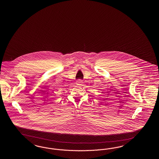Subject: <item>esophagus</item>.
<instances>
[{"label": "esophagus", "instance_id": "1", "mask_svg": "<svg viewBox=\"0 0 159 159\" xmlns=\"http://www.w3.org/2000/svg\"><path fill=\"white\" fill-rule=\"evenodd\" d=\"M83 82H82V80H78L77 81V84H78V85H82V84Z\"/></svg>", "mask_w": 159, "mask_h": 159}]
</instances>
